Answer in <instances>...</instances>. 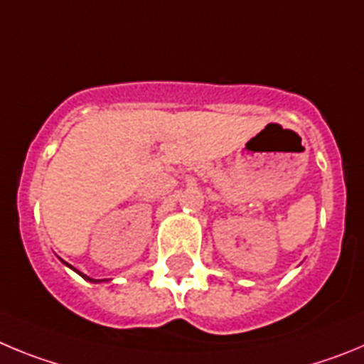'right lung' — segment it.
Masks as SVG:
<instances>
[{"mask_svg":"<svg viewBox=\"0 0 364 364\" xmlns=\"http://www.w3.org/2000/svg\"><path fill=\"white\" fill-rule=\"evenodd\" d=\"M61 263H63V264H65V267L72 268V267H70V264H68V263H65V261H63V259H61ZM72 270H74V272H77V270H76V268H72ZM77 274H80V276H81V277H83V279H85V281H90V283H103V281H109V279H92V277H88V276H85V274H81V272H77Z\"/></svg>","mask_w":364,"mask_h":364,"instance_id":"right-lung-1","label":"right lung"}]
</instances>
